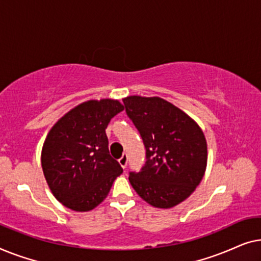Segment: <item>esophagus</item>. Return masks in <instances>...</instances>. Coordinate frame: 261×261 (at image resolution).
I'll return each instance as SVG.
<instances>
[{
	"label": "esophagus",
	"instance_id": "obj_1",
	"mask_svg": "<svg viewBox=\"0 0 261 261\" xmlns=\"http://www.w3.org/2000/svg\"><path fill=\"white\" fill-rule=\"evenodd\" d=\"M119 163H120V165L123 167V169H126V166H127V164H128V155H127V153H123L122 156H121V158L119 159Z\"/></svg>",
	"mask_w": 261,
	"mask_h": 261
}]
</instances>
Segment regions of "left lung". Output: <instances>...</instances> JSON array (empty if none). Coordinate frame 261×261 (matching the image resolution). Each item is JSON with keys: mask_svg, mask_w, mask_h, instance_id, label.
Returning a JSON list of instances; mask_svg holds the SVG:
<instances>
[{"mask_svg": "<svg viewBox=\"0 0 261 261\" xmlns=\"http://www.w3.org/2000/svg\"><path fill=\"white\" fill-rule=\"evenodd\" d=\"M123 103L146 148L145 165L129 172L132 187L155 208L179 204L204 176V134L190 116L160 97L129 96Z\"/></svg>", "mask_w": 261, "mask_h": 261, "instance_id": "left-lung-1", "label": "left lung"}]
</instances>
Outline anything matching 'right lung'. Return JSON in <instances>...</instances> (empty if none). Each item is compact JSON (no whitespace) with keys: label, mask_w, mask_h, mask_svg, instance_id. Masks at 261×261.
<instances>
[{"label":"right lung","mask_w":261,"mask_h":261,"mask_svg":"<svg viewBox=\"0 0 261 261\" xmlns=\"http://www.w3.org/2000/svg\"><path fill=\"white\" fill-rule=\"evenodd\" d=\"M123 110L116 99L84 102L58 120L42 146L41 166L52 194L74 212H89L123 172L109 154L106 128Z\"/></svg>","instance_id":"1"}]
</instances>
